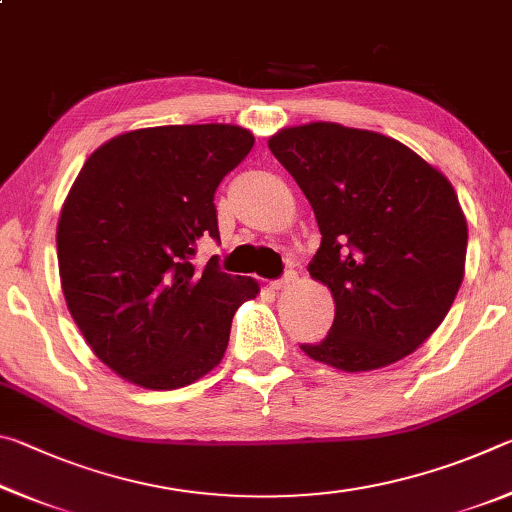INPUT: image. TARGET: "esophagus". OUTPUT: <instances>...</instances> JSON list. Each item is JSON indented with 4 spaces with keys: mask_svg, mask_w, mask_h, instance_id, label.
I'll use <instances>...</instances> for the list:
<instances>
[{
    "mask_svg": "<svg viewBox=\"0 0 512 512\" xmlns=\"http://www.w3.org/2000/svg\"><path fill=\"white\" fill-rule=\"evenodd\" d=\"M296 280H298L296 271H287V273H284V275L280 277V280L273 282V289H275V291H284V289L293 287V284H296Z\"/></svg>",
    "mask_w": 512,
    "mask_h": 512,
    "instance_id": "esophagus-1",
    "label": "esophagus"
}]
</instances>
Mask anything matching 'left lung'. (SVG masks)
<instances>
[{"mask_svg":"<svg viewBox=\"0 0 512 512\" xmlns=\"http://www.w3.org/2000/svg\"><path fill=\"white\" fill-rule=\"evenodd\" d=\"M268 149L314 207L307 271L329 287L334 323L300 350L329 366L384 368L418 350L463 282L467 223L443 173L391 137L316 121Z\"/></svg>","mask_w":512,"mask_h":512,"instance_id":"8db88e82","label":"left lung"}]
</instances>
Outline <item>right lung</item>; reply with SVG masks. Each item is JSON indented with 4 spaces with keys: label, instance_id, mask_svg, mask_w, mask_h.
Here are the masks:
<instances>
[{
    "label": "right lung",
    "instance_id": "obj_1",
    "mask_svg": "<svg viewBox=\"0 0 512 512\" xmlns=\"http://www.w3.org/2000/svg\"><path fill=\"white\" fill-rule=\"evenodd\" d=\"M255 137L239 126L131 131L99 146L58 221V268L94 354L137 386L171 391L219 366L237 307L257 282L196 248L219 241L214 194Z\"/></svg>",
    "mask_w": 512,
    "mask_h": 512
}]
</instances>
